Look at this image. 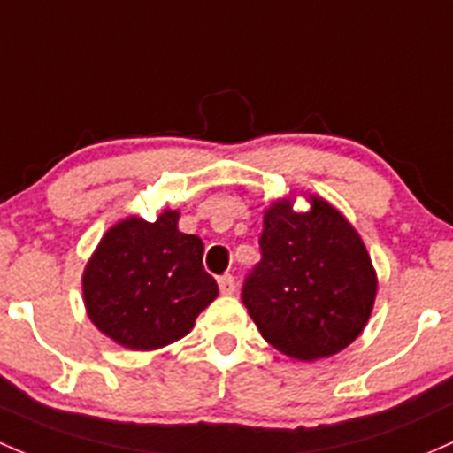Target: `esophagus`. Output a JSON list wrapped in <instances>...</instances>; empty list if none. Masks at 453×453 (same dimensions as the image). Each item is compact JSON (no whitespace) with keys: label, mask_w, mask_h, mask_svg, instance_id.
<instances>
[{"label":"esophagus","mask_w":453,"mask_h":453,"mask_svg":"<svg viewBox=\"0 0 453 453\" xmlns=\"http://www.w3.org/2000/svg\"><path fill=\"white\" fill-rule=\"evenodd\" d=\"M218 286H220L222 295H233L235 292V279L231 274H225V277L218 279Z\"/></svg>","instance_id":"1"}]
</instances>
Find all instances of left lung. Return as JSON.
I'll use <instances>...</instances> for the list:
<instances>
[{
  "label": "left lung",
  "instance_id": "obj_1",
  "mask_svg": "<svg viewBox=\"0 0 453 453\" xmlns=\"http://www.w3.org/2000/svg\"><path fill=\"white\" fill-rule=\"evenodd\" d=\"M279 198L264 213L261 261L242 301L265 342L311 362L342 351L366 327L377 274L360 233L325 198Z\"/></svg>",
  "mask_w": 453,
  "mask_h": 453
}]
</instances>
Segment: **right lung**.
<instances>
[{"label": "right lung", "instance_id": "add662e5", "mask_svg": "<svg viewBox=\"0 0 453 453\" xmlns=\"http://www.w3.org/2000/svg\"><path fill=\"white\" fill-rule=\"evenodd\" d=\"M204 246L179 231V211L155 222L130 216L104 233L82 274L91 323L133 351H155L192 331L218 296L203 265Z\"/></svg>", "mask_w": 453, "mask_h": 453}]
</instances>
